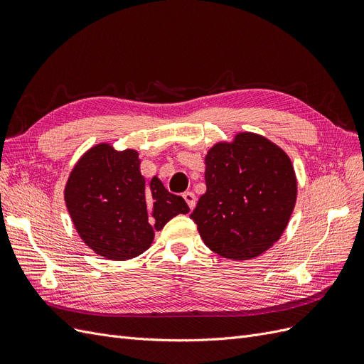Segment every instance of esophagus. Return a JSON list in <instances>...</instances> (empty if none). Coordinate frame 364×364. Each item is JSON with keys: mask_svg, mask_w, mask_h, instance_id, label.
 <instances>
[{"mask_svg": "<svg viewBox=\"0 0 364 364\" xmlns=\"http://www.w3.org/2000/svg\"><path fill=\"white\" fill-rule=\"evenodd\" d=\"M183 198H184V201L187 203V205L191 207V210H193V207H195V204H196V196H195V193H193V192H184V193H183Z\"/></svg>", "mask_w": 364, "mask_h": 364, "instance_id": "esophagus-1", "label": "esophagus"}]
</instances>
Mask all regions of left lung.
<instances>
[{
	"label": "left lung",
	"instance_id": "8db88e82",
	"mask_svg": "<svg viewBox=\"0 0 364 364\" xmlns=\"http://www.w3.org/2000/svg\"><path fill=\"white\" fill-rule=\"evenodd\" d=\"M207 192L191 213L213 252L234 260L260 255L281 237L296 201V178L283 149L240 133L205 157Z\"/></svg>",
	"mask_w": 364,
	"mask_h": 364
}]
</instances>
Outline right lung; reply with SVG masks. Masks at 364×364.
<instances>
[{
  "label": "right lung",
  "instance_id": "obj_1",
  "mask_svg": "<svg viewBox=\"0 0 364 364\" xmlns=\"http://www.w3.org/2000/svg\"><path fill=\"white\" fill-rule=\"evenodd\" d=\"M137 152L98 145L80 159L65 201L85 243L112 260H128L149 248L154 232L189 207L154 177L145 184Z\"/></svg>",
  "mask_w": 364,
  "mask_h": 364
}]
</instances>
